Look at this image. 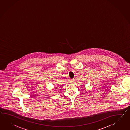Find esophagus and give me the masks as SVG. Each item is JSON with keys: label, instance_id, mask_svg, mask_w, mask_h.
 I'll list each match as a JSON object with an SVG mask.
<instances>
[{"label": "esophagus", "instance_id": "esophagus-1", "mask_svg": "<svg viewBox=\"0 0 130 130\" xmlns=\"http://www.w3.org/2000/svg\"><path fill=\"white\" fill-rule=\"evenodd\" d=\"M70 83H74L75 82V79H71L70 80Z\"/></svg>", "mask_w": 130, "mask_h": 130}]
</instances>
